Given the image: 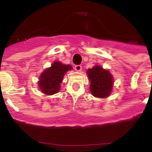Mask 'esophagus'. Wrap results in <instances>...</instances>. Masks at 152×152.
<instances>
[{
  "label": "esophagus",
  "mask_w": 152,
  "mask_h": 152,
  "mask_svg": "<svg viewBox=\"0 0 152 152\" xmlns=\"http://www.w3.org/2000/svg\"><path fill=\"white\" fill-rule=\"evenodd\" d=\"M74 68L76 71L78 72H80L81 70H82V66H81V65H76V66H74Z\"/></svg>",
  "instance_id": "34e87169"
}]
</instances>
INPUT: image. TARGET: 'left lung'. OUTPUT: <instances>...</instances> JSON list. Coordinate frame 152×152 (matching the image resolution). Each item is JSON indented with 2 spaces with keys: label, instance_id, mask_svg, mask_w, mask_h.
Listing matches in <instances>:
<instances>
[{
  "label": "left lung",
  "instance_id": "obj_1",
  "mask_svg": "<svg viewBox=\"0 0 152 152\" xmlns=\"http://www.w3.org/2000/svg\"><path fill=\"white\" fill-rule=\"evenodd\" d=\"M90 80V91L97 98H106L111 94L113 88V76L109 70L100 65H95L87 70Z\"/></svg>",
  "mask_w": 152,
  "mask_h": 152
}]
</instances>
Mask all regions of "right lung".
<instances>
[{
    "mask_svg": "<svg viewBox=\"0 0 152 152\" xmlns=\"http://www.w3.org/2000/svg\"><path fill=\"white\" fill-rule=\"evenodd\" d=\"M71 69V65L64 64L59 61H54L50 67L46 68L39 76L38 87L46 95L58 93L65 73Z\"/></svg>",
    "mask_w": 152,
    "mask_h": 152,
    "instance_id": "obj_1",
    "label": "right lung"
}]
</instances>
